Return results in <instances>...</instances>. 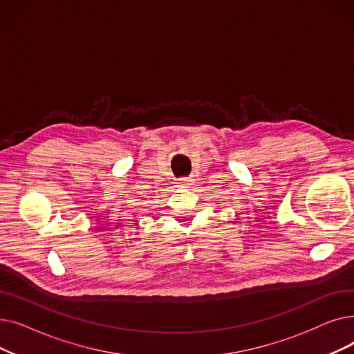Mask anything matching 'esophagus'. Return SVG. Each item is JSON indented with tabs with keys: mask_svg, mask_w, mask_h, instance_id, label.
Listing matches in <instances>:
<instances>
[{
	"mask_svg": "<svg viewBox=\"0 0 354 354\" xmlns=\"http://www.w3.org/2000/svg\"><path fill=\"white\" fill-rule=\"evenodd\" d=\"M189 185H191V179H188V178H182L178 182V187H180V188H188Z\"/></svg>",
	"mask_w": 354,
	"mask_h": 354,
	"instance_id": "1",
	"label": "esophagus"
}]
</instances>
